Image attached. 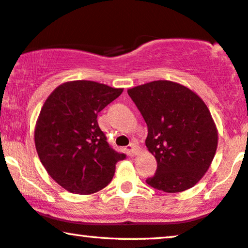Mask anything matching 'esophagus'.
Masks as SVG:
<instances>
[{
  "instance_id": "1",
  "label": "esophagus",
  "mask_w": 248,
  "mask_h": 248,
  "mask_svg": "<svg viewBox=\"0 0 248 248\" xmlns=\"http://www.w3.org/2000/svg\"><path fill=\"white\" fill-rule=\"evenodd\" d=\"M129 146H130L131 153H133L134 155H137V154L140 152V146H138V145H137L136 143H131V144L129 145Z\"/></svg>"
}]
</instances>
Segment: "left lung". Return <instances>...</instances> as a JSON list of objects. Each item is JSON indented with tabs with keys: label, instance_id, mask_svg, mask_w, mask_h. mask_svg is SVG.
Here are the masks:
<instances>
[{
	"label": "left lung",
	"instance_id": "obj_1",
	"mask_svg": "<svg viewBox=\"0 0 248 248\" xmlns=\"http://www.w3.org/2000/svg\"><path fill=\"white\" fill-rule=\"evenodd\" d=\"M147 124V150L157 162L146 183L166 193L189 189L202 179L217 147L209 108L186 86L155 80L128 90Z\"/></svg>",
	"mask_w": 248,
	"mask_h": 248
}]
</instances>
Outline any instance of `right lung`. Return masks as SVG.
Masks as SVG:
<instances>
[{
    "label": "right lung",
    "instance_id": "add662e5",
    "mask_svg": "<svg viewBox=\"0 0 248 248\" xmlns=\"http://www.w3.org/2000/svg\"><path fill=\"white\" fill-rule=\"evenodd\" d=\"M124 88L91 80L67 81L46 98L35 127V146L47 173L70 193L90 195L107 187L126 158L108 144L97 114Z\"/></svg>",
    "mask_w": 248,
    "mask_h": 248
}]
</instances>
